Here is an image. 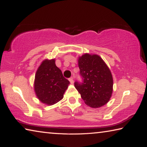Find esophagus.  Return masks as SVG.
<instances>
[{
    "instance_id": "1",
    "label": "esophagus",
    "mask_w": 147,
    "mask_h": 147,
    "mask_svg": "<svg viewBox=\"0 0 147 147\" xmlns=\"http://www.w3.org/2000/svg\"><path fill=\"white\" fill-rule=\"evenodd\" d=\"M69 82H71V83H72V84H73V82H74V80H73V77H71V78L69 79Z\"/></svg>"
}]
</instances>
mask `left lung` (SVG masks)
<instances>
[{"label":"left lung","mask_w":147,"mask_h":147,"mask_svg":"<svg viewBox=\"0 0 147 147\" xmlns=\"http://www.w3.org/2000/svg\"><path fill=\"white\" fill-rule=\"evenodd\" d=\"M82 82H75L74 87L89 106L100 108L109 100L113 91L111 71L100 56L85 54L78 58Z\"/></svg>","instance_id":"1"}]
</instances>
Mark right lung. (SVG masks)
Masks as SVG:
<instances>
[{"label": "right lung", "instance_id": "right-lung-1", "mask_svg": "<svg viewBox=\"0 0 147 147\" xmlns=\"http://www.w3.org/2000/svg\"><path fill=\"white\" fill-rule=\"evenodd\" d=\"M69 84V81L56 65L55 59H45L36 71L34 90L42 103L53 105L63 98Z\"/></svg>", "mask_w": 147, "mask_h": 147}]
</instances>
